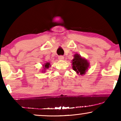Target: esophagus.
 I'll return each mask as SVG.
<instances>
[{
  "instance_id": "esophagus-1",
  "label": "esophagus",
  "mask_w": 121,
  "mask_h": 121,
  "mask_svg": "<svg viewBox=\"0 0 121 121\" xmlns=\"http://www.w3.org/2000/svg\"><path fill=\"white\" fill-rule=\"evenodd\" d=\"M58 59H59V60H63V59H64V56H58Z\"/></svg>"
}]
</instances>
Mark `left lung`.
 I'll return each mask as SVG.
<instances>
[{
	"label": "left lung",
	"instance_id": "1",
	"mask_svg": "<svg viewBox=\"0 0 121 121\" xmlns=\"http://www.w3.org/2000/svg\"><path fill=\"white\" fill-rule=\"evenodd\" d=\"M73 68L77 73L82 75L85 73L89 67V63L85 59L82 58L78 54L74 55V58L73 59Z\"/></svg>",
	"mask_w": 121,
	"mask_h": 121
}]
</instances>
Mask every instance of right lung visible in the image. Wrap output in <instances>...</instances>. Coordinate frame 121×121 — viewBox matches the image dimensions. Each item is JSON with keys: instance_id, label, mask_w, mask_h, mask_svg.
Segmentation results:
<instances>
[{"instance_id": "right-lung-1", "label": "right lung", "mask_w": 121, "mask_h": 121, "mask_svg": "<svg viewBox=\"0 0 121 121\" xmlns=\"http://www.w3.org/2000/svg\"><path fill=\"white\" fill-rule=\"evenodd\" d=\"M49 65H50V64L49 63H47L45 64V65H44V68H48L49 67Z\"/></svg>"}]
</instances>
